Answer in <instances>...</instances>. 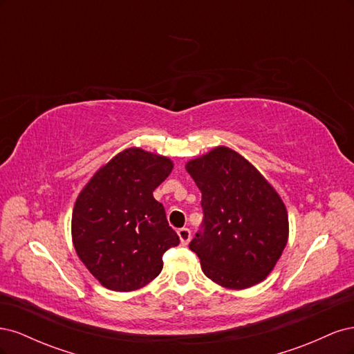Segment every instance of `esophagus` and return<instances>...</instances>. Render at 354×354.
I'll return each mask as SVG.
<instances>
[{"label":"esophagus","mask_w":354,"mask_h":354,"mask_svg":"<svg viewBox=\"0 0 354 354\" xmlns=\"http://www.w3.org/2000/svg\"><path fill=\"white\" fill-rule=\"evenodd\" d=\"M177 234H178V238H180L181 243H183V245H187V243H189V241H190V230H189V229H186V227L178 229V230H177Z\"/></svg>","instance_id":"obj_1"}]
</instances>
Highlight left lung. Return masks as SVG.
Masks as SVG:
<instances>
[{
    "label": "left lung",
    "mask_w": 354,
    "mask_h": 354,
    "mask_svg": "<svg viewBox=\"0 0 354 354\" xmlns=\"http://www.w3.org/2000/svg\"><path fill=\"white\" fill-rule=\"evenodd\" d=\"M186 171L202 194L203 226L189 243L202 272L229 289L263 282L288 242V211L279 194L226 146L190 159Z\"/></svg>",
    "instance_id": "left-lung-1"
}]
</instances>
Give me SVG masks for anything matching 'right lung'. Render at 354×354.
<instances>
[{"instance_id": "right-lung-1", "label": "right lung", "mask_w": 354, "mask_h": 354, "mask_svg": "<svg viewBox=\"0 0 354 354\" xmlns=\"http://www.w3.org/2000/svg\"><path fill=\"white\" fill-rule=\"evenodd\" d=\"M167 156L128 147L95 171L75 201L72 242L80 260L116 292L140 289L162 270L164 252L177 246L153 190L173 171Z\"/></svg>"}]
</instances>
